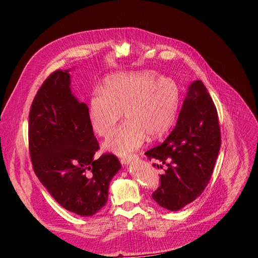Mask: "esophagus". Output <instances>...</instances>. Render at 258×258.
<instances>
[{"label": "esophagus", "instance_id": "34e87169", "mask_svg": "<svg viewBox=\"0 0 258 258\" xmlns=\"http://www.w3.org/2000/svg\"><path fill=\"white\" fill-rule=\"evenodd\" d=\"M138 158H139V156L134 154V155H129V156H123V157L120 158V161H121L122 165H126V163H129L132 160H136Z\"/></svg>", "mask_w": 258, "mask_h": 258}]
</instances>
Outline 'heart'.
I'll return each mask as SVG.
<instances>
[{"instance_id": "b5f03b06", "label": "heart", "mask_w": 258, "mask_h": 258, "mask_svg": "<svg viewBox=\"0 0 258 258\" xmlns=\"http://www.w3.org/2000/svg\"><path fill=\"white\" fill-rule=\"evenodd\" d=\"M178 103V86L170 77H156L150 71L118 73L106 77L101 91L92 93L87 117L93 132L106 139L122 112L127 120L103 145L121 156L138 150L146 136L156 139L165 134Z\"/></svg>"}]
</instances>
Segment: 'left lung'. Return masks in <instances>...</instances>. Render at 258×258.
Segmentation results:
<instances>
[{"instance_id":"obj_1","label":"left lung","mask_w":258,"mask_h":258,"mask_svg":"<svg viewBox=\"0 0 258 258\" xmlns=\"http://www.w3.org/2000/svg\"><path fill=\"white\" fill-rule=\"evenodd\" d=\"M221 143L213 100L204 83L192 82L173 130L161 144L145 152L148 159L161 163V169L166 166L152 198L162 208L177 211L199 197L213 173Z\"/></svg>"}]
</instances>
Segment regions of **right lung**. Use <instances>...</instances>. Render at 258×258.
<instances>
[{
	"mask_svg": "<svg viewBox=\"0 0 258 258\" xmlns=\"http://www.w3.org/2000/svg\"><path fill=\"white\" fill-rule=\"evenodd\" d=\"M68 70L54 71L38 89L29 114V152L34 173L58 204L81 216L106 205L108 185L121 167L114 154H95L99 142L88 106L70 88Z\"/></svg>",
	"mask_w": 258,
	"mask_h": 258,
	"instance_id": "1",
	"label": "right lung"
}]
</instances>
